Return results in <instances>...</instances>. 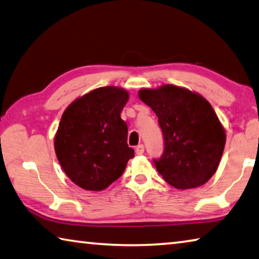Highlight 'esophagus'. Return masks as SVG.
Segmentation results:
<instances>
[{"mask_svg": "<svg viewBox=\"0 0 259 259\" xmlns=\"http://www.w3.org/2000/svg\"><path fill=\"white\" fill-rule=\"evenodd\" d=\"M135 153H137L138 156H141L144 153V146L143 144H139V146L135 148Z\"/></svg>", "mask_w": 259, "mask_h": 259, "instance_id": "1", "label": "esophagus"}]
</instances>
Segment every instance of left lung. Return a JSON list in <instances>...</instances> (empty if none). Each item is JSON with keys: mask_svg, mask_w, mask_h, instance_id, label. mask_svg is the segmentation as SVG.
Segmentation results:
<instances>
[{"mask_svg": "<svg viewBox=\"0 0 259 259\" xmlns=\"http://www.w3.org/2000/svg\"><path fill=\"white\" fill-rule=\"evenodd\" d=\"M139 98L156 113L164 135V153L153 160L158 173L179 190L208 182L226 141L211 104L199 93L171 84L140 90Z\"/></svg>", "mask_w": 259, "mask_h": 259, "instance_id": "1", "label": "left lung"}]
</instances>
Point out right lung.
Segmentation results:
<instances>
[{"label":"right lung","mask_w":259,"mask_h":259,"mask_svg":"<svg viewBox=\"0 0 259 259\" xmlns=\"http://www.w3.org/2000/svg\"><path fill=\"white\" fill-rule=\"evenodd\" d=\"M130 94L104 86L77 98L63 111L54 150L63 171L79 188L101 191L119 179L134 150L127 146L120 112Z\"/></svg>","instance_id":"obj_1"}]
</instances>
